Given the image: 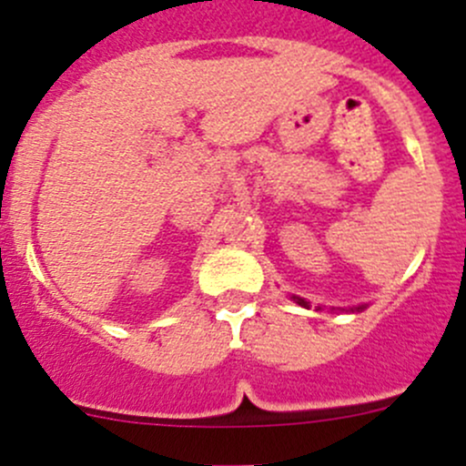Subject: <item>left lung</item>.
Wrapping results in <instances>:
<instances>
[{
	"instance_id": "left-lung-1",
	"label": "left lung",
	"mask_w": 466,
	"mask_h": 466,
	"mask_svg": "<svg viewBox=\"0 0 466 466\" xmlns=\"http://www.w3.org/2000/svg\"><path fill=\"white\" fill-rule=\"evenodd\" d=\"M293 299H295V302L299 304V307H309V302H307V299H302V298H293Z\"/></svg>"
}]
</instances>
